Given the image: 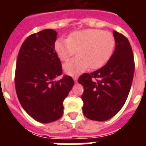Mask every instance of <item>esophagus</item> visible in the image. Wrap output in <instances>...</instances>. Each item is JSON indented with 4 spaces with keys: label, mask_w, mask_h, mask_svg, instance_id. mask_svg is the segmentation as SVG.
<instances>
[{
    "label": "esophagus",
    "mask_w": 146,
    "mask_h": 146,
    "mask_svg": "<svg viewBox=\"0 0 146 146\" xmlns=\"http://www.w3.org/2000/svg\"><path fill=\"white\" fill-rule=\"evenodd\" d=\"M77 80H78L77 76H73V80H74L75 82H76V81H77Z\"/></svg>",
    "instance_id": "34e87169"
}]
</instances>
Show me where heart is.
Here are the masks:
<instances>
[{
    "mask_svg": "<svg viewBox=\"0 0 146 146\" xmlns=\"http://www.w3.org/2000/svg\"><path fill=\"white\" fill-rule=\"evenodd\" d=\"M113 34L101 29H82L75 31L68 38H58L54 48L57 56L66 60L76 52L78 55L64 64L65 73L76 76L86 71L89 66L98 69L108 61L115 48Z\"/></svg>",
    "mask_w": 146,
    "mask_h": 146,
    "instance_id": "obj_1",
    "label": "heart"
}]
</instances>
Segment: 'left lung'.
Wrapping results in <instances>:
<instances>
[{
  "label": "left lung",
  "mask_w": 146,
  "mask_h": 146,
  "mask_svg": "<svg viewBox=\"0 0 146 146\" xmlns=\"http://www.w3.org/2000/svg\"><path fill=\"white\" fill-rule=\"evenodd\" d=\"M115 49L105 65L80 76L84 88L82 112L87 118L104 121L117 114L127 101L133 79L135 64L127 38L113 31Z\"/></svg>",
  "instance_id": "obj_1"
}]
</instances>
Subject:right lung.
<instances>
[{"mask_svg":"<svg viewBox=\"0 0 146 146\" xmlns=\"http://www.w3.org/2000/svg\"><path fill=\"white\" fill-rule=\"evenodd\" d=\"M57 33L44 29L29 35L17 57L15 87L23 108L40 123L54 122L64 113L63 102L73 88L71 76L62 74L61 63L54 49Z\"/></svg>","mask_w":146,"mask_h":146,"instance_id":"1","label":"right lung"}]
</instances>
